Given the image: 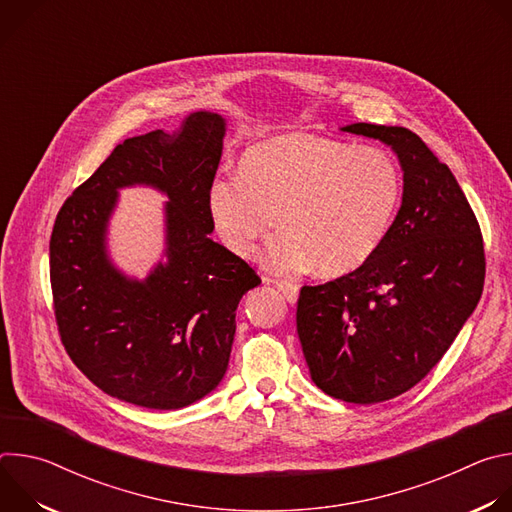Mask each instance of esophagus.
<instances>
[{
	"instance_id": "esophagus-1",
	"label": "esophagus",
	"mask_w": 512,
	"mask_h": 512,
	"mask_svg": "<svg viewBox=\"0 0 512 512\" xmlns=\"http://www.w3.org/2000/svg\"><path fill=\"white\" fill-rule=\"evenodd\" d=\"M277 289L283 294V298L289 302V304H296L298 298H300V287L296 283H289V281H275Z\"/></svg>"
}]
</instances>
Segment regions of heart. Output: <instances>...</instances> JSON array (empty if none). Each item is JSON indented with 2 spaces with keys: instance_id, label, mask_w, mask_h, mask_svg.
I'll use <instances>...</instances> for the list:
<instances>
[{
  "instance_id": "heart-1",
  "label": "heart",
  "mask_w": 512,
  "mask_h": 512,
  "mask_svg": "<svg viewBox=\"0 0 512 512\" xmlns=\"http://www.w3.org/2000/svg\"><path fill=\"white\" fill-rule=\"evenodd\" d=\"M399 198V170L383 150L287 133L251 145L239 174L216 176L206 208L233 255L253 257L277 214L283 231L269 243L265 263L277 273L316 265L320 275L338 277L379 249Z\"/></svg>"
}]
</instances>
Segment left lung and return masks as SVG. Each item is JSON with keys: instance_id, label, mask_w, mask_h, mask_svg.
Returning <instances> with one entry per match:
<instances>
[{"instance_id": "obj_1", "label": "left lung", "mask_w": 512, "mask_h": 512, "mask_svg": "<svg viewBox=\"0 0 512 512\" xmlns=\"http://www.w3.org/2000/svg\"><path fill=\"white\" fill-rule=\"evenodd\" d=\"M340 131L389 145L401 206L369 261L302 287L296 320L312 381L369 405L415 387L448 352L482 296L484 247L458 180L419 135L373 123Z\"/></svg>"}]
</instances>
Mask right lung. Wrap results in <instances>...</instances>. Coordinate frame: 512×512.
I'll list each match as a JSON object with an SVG mask.
<instances>
[{"label": "right lung", "mask_w": 512, "mask_h": 512, "mask_svg": "<svg viewBox=\"0 0 512 512\" xmlns=\"http://www.w3.org/2000/svg\"><path fill=\"white\" fill-rule=\"evenodd\" d=\"M227 119L192 111L119 143L62 204L50 237V283L62 344L101 391L148 409H182L212 393L229 369L235 316L259 275L214 231L206 190L221 164ZM164 193L165 251L143 280L110 257L118 190Z\"/></svg>", "instance_id": "add662e5"}]
</instances>
